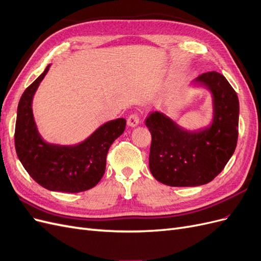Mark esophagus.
Segmentation results:
<instances>
[{
	"label": "esophagus",
	"mask_w": 261,
	"mask_h": 261,
	"mask_svg": "<svg viewBox=\"0 0 261 261\" xmlns=\"http://www.w3.org/2000/svg\"><path fill=\"white\" fill-rule=\"evenodd\" d=\"M127 124L130 127H135L139 124V117L137 115V113H133L129 115V117L127 118Z\"/></svg>",
	"instance_id": "obj_1"
}]
</instances>
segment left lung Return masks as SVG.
Returning a JSON list of instances; mask_svg holds the SVG:
<instances>
[{
  "label": "left lung",
  "instance_id": "8db88e82",
  "mask_svg": "<svg viewBox=\"0 0 261 261\" xmlns=\"http://www.w3.org/2000/svg\"><path fill=\"white\" fill-rule=\"evenodd\" d=\"M212 93L213 117L206 128L186 130L160 112L146 120L151 133L149 169L160 183L174 187L204 185L224 169L239 137V98L226 78L217 72L194 81Z\"/></svg>",
  "mask_w": 261,
  "mask_h": 261
}]
</instances>
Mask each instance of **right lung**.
Masks as SVG:
<instances>
[{
    "instance_id": "right-lung-1",
    "label": "right lung",
    "mask_w": 261,
    "mask_h": 261,
    "mask_svg": "<svg viewBox=\"0 0 261 261\" xmlns=\"http://www.w3.org/2000/svg\"><path fill=\"white\" fill-rule=\"evenodd\" d=\"M23 91L17 108L15 148L22 167L39 185L52 192L81 193L96 186L106 171L107 154L126 126L125 118L101 125L83 143L73 146L49 144L39 134L33 114V98L48 73Z\"/></svg>"
}]
</instances>
